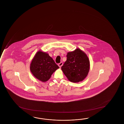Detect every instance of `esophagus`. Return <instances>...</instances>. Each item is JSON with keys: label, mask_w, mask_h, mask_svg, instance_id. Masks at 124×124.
I'll use <instances>...</instances> for the list:
<instances>
[{"label": "esophagus", "mask_w": 124, "mask_h": 124, "mask_svg": "<svg viewBox=\"0 0 124 124\" xmlns=\"http://www.w3.org/2000/svg\"><path fill=\"white\" fill-rule=\"evenodd\" d=\"M63 62H61L60 63H59V64H58V66H59V67H62V66L63 65Z\"/></svg>", "instance_id": "34e87169"}]
</instances>
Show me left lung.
<instances>
[{
	"label": "left lung",
	"mask_w": 124,
	"mask_h": 124,
	"mask_svg": "<svg viewBox=\"0 0 124 124\" xmlns=\"http://www.w3.org/2000/svg\"><path fill=\"white\" fill-rule=\"evenodd\" d=\"M67 61L61 70L67 79L73 83L83 81L89 72L90 63L88 57L79 48L67 53Z\"/></svg>",
	"instance_id": "left-lung-1"
}]
</instances>
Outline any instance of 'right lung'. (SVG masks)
Masks as SVG:
<instances>
[{
  "label": "right lung",
  "mask_w": 124,
  "mask_h": 124,
  "mask_svg": "<svg viewBox=\"0 0 124 124\" xmlns=\"http://www.w3.org/2000/svg\"><path fill=\"white\" fill-rule=\"evenodd\" d=\"M59 67L47 53L37 52L30 64V70L37 79L45 82L48 80L54 72Z\"/></svg>",
  "instance_id": "1"
}]
</instances>
